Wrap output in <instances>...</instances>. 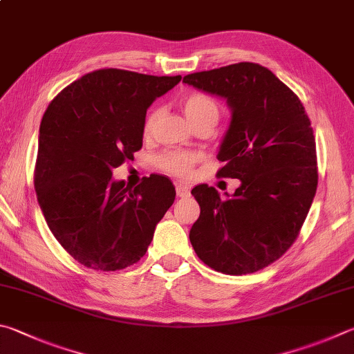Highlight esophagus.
<instances>
[{
	"instance_id": "obj_1",
	"label": "esophagus",
	"mask_w": 354,
	"mask_h": 354,
	"mask_svg": "<svg viewBox=\"0 0 354 354\" xmlns=\"http://www.w3.org/2000/svg\"><path fill=\"white\" fill-rule=\"evenodd\" d=\"M189 194H190V189L187 187V185H185V184H178V185H176V195H178L179 198L189 196Z\"/></svg>"
}]
</instances>
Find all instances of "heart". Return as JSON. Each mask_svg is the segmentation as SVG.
Returning <instances> with one entry per match:
<instances>
[{
    "label": "heart",
    "mask_w": 354,
    "mask_h": 354,
    "mask_svg": "<svg viewBox=\"0 0 354 354\" xmlns=\"http://www.w3.org/2000/svg\"><path fill=\"white\" fill-rule=\"evenodd\" d=\"M184 113L187 114L192 124L195 127L203 124L214 125L218 115H220V106L216 100L204 93H189L183 99ZM159 118V110H153L147 115L144 124V134L150 136L155 130V125ZM201 159V153L189 150H167L156 158V165L159 170L169 173L176 178H187L194 170L195 164Z\"/></svg>",
    "instance_id": "1"
}]
</instances>
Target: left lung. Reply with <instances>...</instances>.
Returning a JSON list of instances; mask_svg holds the SVG:
<instances>
[{
	"label": "left lung",
	"instance_id": "8db88e82",
	"mask_svg": "<svg viewBox=\"0 0 354 354\" xmlns=\"http://www.w3.org/2000/svg\"><path fill=\"white\" fill-rule=\"evenodd\" d=\"M183 82L227 100L232 119L216 176L241 181L226 199L207 184L192 190L201 212L190 243L218 272H257L292 246L316 195L311 120L297 94L259 63L201 71Z\"/></svg>",
	"mask_w": 354,
	"mask_h": 354
}]
</instances>
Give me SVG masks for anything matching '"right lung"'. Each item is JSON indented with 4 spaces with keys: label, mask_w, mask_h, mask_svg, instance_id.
<instances>
[{
    "label": "right lung",
    "mask_w": 354,
    "mask_h": 354,
    "mask_svg": "<svg viewBox=\"0 0 354 354\" xmlns=\"http://www.w3.org/2000/svg\"><path fill=\"white\" fill-rule=\"evenodd\" d=\"M179 80L95 69L62 89L44 111L37 199L50 232L80 265L110 272L138 263L175 201L165 176L142 178L136 187L111 178L142 149L147 108Z\"/></svg>",
    "instance_id": "1"
}]
</instances>
